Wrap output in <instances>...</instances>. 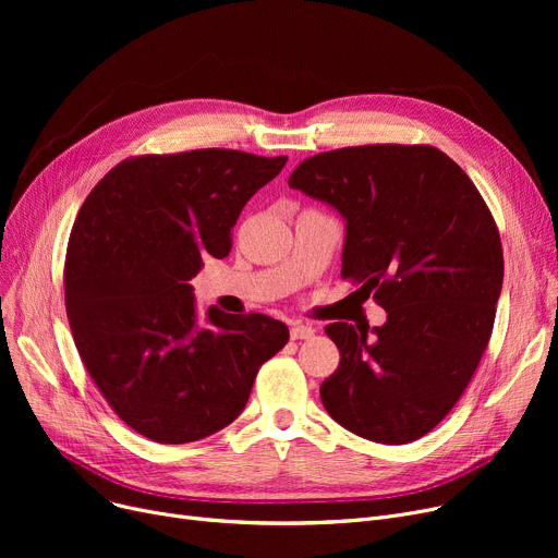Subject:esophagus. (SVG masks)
Segmentation results:
<instances>
[{"mask_svg":"<svg viewBox=\"0 0 558 558\" xmlns=\"http://www.w3.org/2000/svg\"><path fill=\"white\" fill-rule=\"evenodd\" d=\"M314 332L316 330L312 326H301V324L291 326V339H312Z\"/></svg>","mask_w":558,"mask_h":558,"instance_id":"1","label":"esophagus"}]
</instances>
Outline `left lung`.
Segmentation results:
<instances>
[{"label": "left lung", "mask_w": 558, "mask_h": 558, "mask_svg": "<svg viewBox=\"0 0 558 558\" xmlns=\"http://www.w3.org/2000/svg\"><path fill=\"white\" fill-rule=\"evenodd\" d=\"M289 187L345 219L341 278L387 310L383 328L326 326L341 362L320 385L328 414L402 446L441 423L488 345L505 255L468 173L429 144H364L305 158Z\"/></svg>", "instance_id": "left-lung-1"}]
</instances>
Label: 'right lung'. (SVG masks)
<instances>
[{
    "label": "right lung",
    "instance_id": "obj_1",
    "mask_svg": "<svg viewBox=\"0 0 558 558\" xmlns=\"http://www.w3.org/2000/svg\"><path fill=\"white\" fill-rule=\"evenodd\" d=\"M287 156L234 149L146 154L114 165L83 201L65 255V310L85 371L156 444H190L238 418L259 366L289 341L267 314L208 310L190 280L226 257L246 201Z\"/></svg>",
    "mask_w": 558,
    "mask_h": 558
}]
</instances>
